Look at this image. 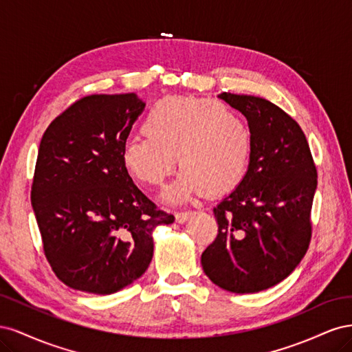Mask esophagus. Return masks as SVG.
<instances>
[{"label":"esophagus","instance_id":"1","mask_svg":"<svg viewBox=\"0 0 352 352\" xmlns=\"http://www.w3.org/2000/svg\"><path fill=\"white\" fill-rule=\"evenodd\" d=\"M192 214H194V211H190V210H186V211H176V212H175V217H176V221H177V223H185Z\"/></svg>","mask_w":352,"mask_h":352}]
</instances>
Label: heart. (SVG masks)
Here are the masks:
<instances>
[{
	"mask_svg": "<svg viewBox=\"0 0 352 352\" xmlns=\"http://www.w3.org/2000/svg\"><path fill=\"white\" fill-rule=\"evenodd\" d=\"M142 132L145 136L123 142V167L138 182L158 186L177 162L182 172L164 189L167 201H185L197 192L225 195L247 175L250 129L235 110L220 101L166 97L148 110Z\"/></svg>",
	"mask_w": 352,
	"mask_h": 352,
	"instance_id": "heart-1",
	"label": "heart"
}]
</instances>
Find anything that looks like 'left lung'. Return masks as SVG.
I'll return each mask as SVG.
<instances>
[{
	"instance_id": "obj_1",
	"label": "left lung",
	"mask_w": 352,
	"mask_h": 352,
	"mask_svg": "<svg viewBox=\"0 0 352 352\" xmlns=\"http://www.w3.org/2000/svg\"><path fill=\"white\" fill-rule=\"evenodd\" d=\"M220 98L247 117L251 157L242 182L212 210L219 233L201 264L221 289L254 294L286 279L305 255L317 168L300 124L278 105L252 95Z\"/></svg>"
}]
</instances>
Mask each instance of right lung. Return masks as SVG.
<instances>
[{
	"instance_id": "1",
	"label": "right lung",
	"mask_w": 352,
	"mask_h": 352,
	"mask_svg": "<svg viewBox=\"0 0 352 352\" xmlns=\"http://www.w3.org/2000/svg\"><path fill=\"white\" fill-rule=\"evenodd\" d=\"M144 109L133 92L88 95L41 140L32 207L51 269L73 289L109 295L141 278L153 229L175 221L133 185L120 158Z\"/></svg>"
}]
</instances>
